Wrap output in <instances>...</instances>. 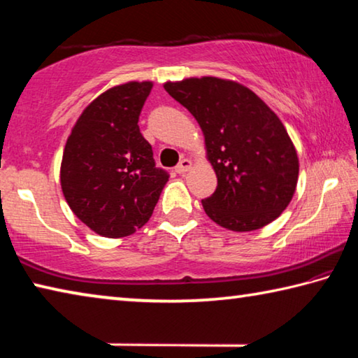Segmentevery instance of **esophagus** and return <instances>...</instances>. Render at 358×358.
<instances>
[{
  "label": "esophagus",
  "mask_w": 358,
  "mask_h": 358,
  "mask_svg": "<svg viewBox=\"0 0 358 358\" xmlns=\"http://www.w3.org/2000/svg\"><path fill=\"white\" fill-rule=\"evenodd\" d=\"M191 169H192V161L191 159H186V157H185V159H181L180 164L175 167V172H177V173H186L187 171H191Z\"/></svg>",
  "instance_id": "obj_1"
}]
</instances>
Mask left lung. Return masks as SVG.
<instances>
[{
    "mask_svg": "<svg viewBox=\"0 0 358 358\" xmlns=\"http://www.w3.org/2000/svg\"><path fill=\"white\" fill-rule=\"evenodd\" d=\"M203 132L207 159L217 186L202 205L211 221L250 232L275 221L292 201L299 155L278 115L235 80L189 77L166 82Z\"/></svg>",
    "mask_w": 358,
    "mask_h": 358,
    "instance_id": "1",
    "label": "left lung"
}]
</instances>
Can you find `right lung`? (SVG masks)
I'll return each mask as SVG.
<instances>
[{"mask_svg": "<svg viewBox=\"0 0 358 358\" xmlns=\"http://www.w3.org/2000/svg\"><path fill=\"white\" fill-rule=\"evenodd\" d=\"M151 88L150 80L108 88L85 107L66 141L63 196L101 237H128L143 227L169 181L137 124Z\"/></svg>", "mask_w": 358, "mask_h": 358, "instance_id": "right-lung-1", "label": "right lung"}]
</instances>
